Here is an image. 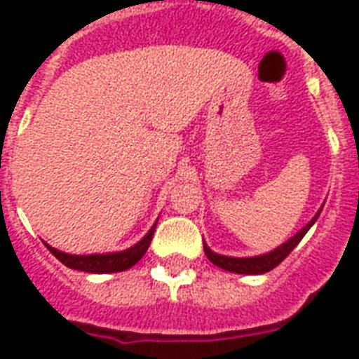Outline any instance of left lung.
Instances as JSON below:
<instances>
[{"mask_svg": "<svg viewBox=\"0 0 359 359\" xmlns=\"http://www.w3.org/2000/svg\"><path fill=\"white\" fill-rule=\"evenodd\" d=\"M324 208V205H322ZM322 208L316 211V215L311 219L309 223L305 224L304 229L299 230L298 234H294L288 241H285L283 245H279L277 249L269 252H264V255H258V257H247V258H238V257H224V255H219V252L211 251L210 247L204 243V252L205 257L210 258L211 264H215L217 268L226 269V271H232V273H241V275H262L271 271L273 268H277L283 260H285L290 252L294 251V247L298 245L302 238H304L313 224L316 223V219L320 215Z\"/></svg>", "mask_w": 359, "mask_h": 359, "instance_id": "obj_1", "label": "left lung"}]
</instances>
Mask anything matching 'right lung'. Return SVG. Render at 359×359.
Instances as JSON below:
<instances>
[{
	"label": "right lung",
	"mask_w": 359,
	"mask_h": 359,
	"mask_svg": "<svg viewBox=\"0 0 359 359\" xmlns=\"http://www.w3.org/2000/svg\"><path fill=\"white\" fill-rule=\"evenodd\" d=\"M159 221V219H157ZM157 221L154 223V226L149 229V232L144 238H142L138 243H135L129 249L118 252H107V255H69V252L57 251L54 247H48V251L54 255L61 264H65L67 268L79 269V271H88V273H116V271H125V269L133 268L138 260H140L146 251H148L149 243H151V238H154L155 226H157Z\"/></svg>",
	"instance_id": "1"
}]
</instances>
